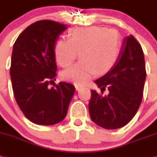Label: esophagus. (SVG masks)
Listing matches in <instances>:
<instances>
[{
    "label": "esophagus",
    "mask_w": 157,
    "mask_h": 157,
    "mask_svg": "<svg viewBox=\"0 0 157 157\" xmlns=\"http://www.w3.org/2000/svg\"><path fill=\"white\" fill-rule=\"evenodd\" d=\"M75 88H76V90H77V91H79V90L82 88V86H80L79 84H75Z\"/></svg>",
    "instance_id": "obj_1"
}]
</instances>
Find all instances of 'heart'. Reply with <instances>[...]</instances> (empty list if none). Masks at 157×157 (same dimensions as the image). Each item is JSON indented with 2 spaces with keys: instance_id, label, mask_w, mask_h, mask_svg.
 <instances>
[{
  "instance_id": "obj_1",
  "label": "heart",
  "mask_w": 157,
  "mask_h": 157,
  "mask_svg": "<svg viewBox=\"0 0 157 157\" xmlns=\"http://www.w3.org/2000/svg\"><path fill=\"white\" fill-rule=\"evenodd\" d=\"M122 40L114 29L92 26L70 31L69 39H60L54 46L56 62L68 67L80 53L81 62L62 73L63 80L84 84L95 75L108 73L119 57Z\"/></svg>"
}]
</instances>
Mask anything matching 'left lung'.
Here are the masks:
<instances>
[{"label": "left lung", "mask_w": 157, "mask_h": 157, "mask_svg": "<svg viewBox=\"0 0 157 157\" xmlns=\"http://www.w3.org/2000/svg\"><path fill=\"white\" fill-rule=\"evenodd\" d=\"M146 71L141 45L130 35L123 40L116 64L95 83L101 88L107 87V96L92 90L88 109L92 120L107 129L123 127L137 113L143 96Z\"/></svg>", "instance_id": "obj_1"}]
</instances>
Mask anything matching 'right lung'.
Masks as SVG:
<instances>
[{
    "mask_svg": "<svg viewBox=\"0 0 157 157\" xmlns=\"http://www.w3.org/2000/svg\"><path fill=\"white\" fill-rule=\"evenodd\" d=\"M67 29L65 24L40 20L28 26L13 45L10 77L16 103L33 123L50 126L62 122L75 92L73 84L55 80L54 46Z\"/></svg>",
    "mask_w": 157,
    "mask_h": 157,
    "instance_id": "obj_1",
    "label": "right lung"
}]
</instances>
